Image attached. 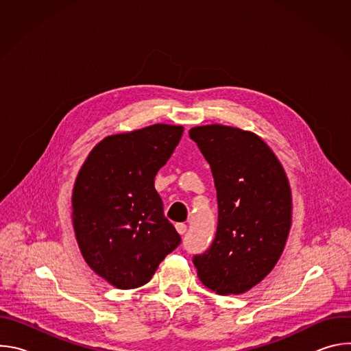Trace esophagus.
Segmentation results:
<instances>
[{
  "instance_id": "1",
  "label": "esophagus",
  "mask_w": 351,
  "mask_h": 351,
  "mask_svg": "<svg viewBox=\"0 0 351 351\" xmlns=\"http://www.w3.org/2000/svg\"><path fill=\"white\" fill-rule=\"evenodd\" d=\"M175 228H176V230H178L179 234H184L186 230H187V226H186L184 223H176Z\"/></svg>"
}]
</instances>
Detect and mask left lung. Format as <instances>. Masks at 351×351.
Instances as JSON below:
<instances>
[{
	"instance_id": "left-lung-1",
	"label": "left lung",
	"mask_w": 351,
	"mask_h": 351,
	"mask_svg": "<svg viewBox=\"0 0 351 351\" xmlns=\"http://www.w3.org/2000/svg\"><path fill=\"white\" fill-rule=\"evenodd\" d=\"M211 167L218 226L211 247L193 264L218 294H241L275 267L291 225V191L272 149L256 133L223 125L190 129Z\"/></svg>"
}]
</instances>
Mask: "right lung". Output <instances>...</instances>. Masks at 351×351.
I'll return each instance as SVG.
<instances>
[{"label": "right lung", "instance_id": "obj_1", "mask_svg": "<svg viewBox=\"0 0 351 351\" xmlns=\"http://www.w3.org/2000/svg\"><path fill=\"white\" fill-rule=\"evenodd\" d=\"M183 126L157 123L112 134L88 154L72 193V221L88 267L118 289H136L180 244L154 187Z\"/></svg>", "mask_w": 351, "mask_h": 351}]
</instances>
